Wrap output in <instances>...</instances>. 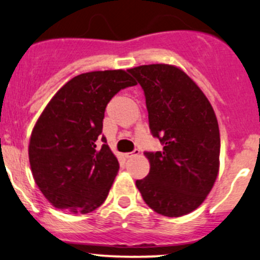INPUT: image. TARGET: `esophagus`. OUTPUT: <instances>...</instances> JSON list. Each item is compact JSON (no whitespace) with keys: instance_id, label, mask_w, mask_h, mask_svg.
Segmentation results:
<instances>
[{"instance_id":"1","label":"esophagus","mask_w":260,"mask_h":260,"mask_svg":"<svg viewBox=\"0 0 260 260\" xmlns=\"http://www.w3.org/2000/svg\"><path fill=\"white\" fill-rule=\"evenodd\" d=\"M139 153H141V150L139 149H136L133 150V152H131V153H127L125 154V156H127V158H133V156H137V155H139Z\"/></svg>"}]
</instances>
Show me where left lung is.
<instances>
[{
	"label": "left lung",
	"mask_w": 260,
	"mask_h": 260,
	"mask_svg": "<svg viewBox=\"0 0 260 260\" xmlns=\"http://www.w3.org/2000/svg\"><path fill=\"white\" fill-rule=\"evenodd\" d=\"M128 73L143 88L150 132L164 145L161 152L144 153L150 170L137 187L159 215H187L204 202L217 178L221 139L215 111L179 68L152 64Z\"/></svg>",
	"instance_id": "1"
}]
</instances>
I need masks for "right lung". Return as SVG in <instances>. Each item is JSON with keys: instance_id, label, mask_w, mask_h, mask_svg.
Segmentation results:
<instances>
[{"instance_id": "obj_1", "label": "right lung", "mask_w": 260, "mask_h": 260, "mask_svg": "<svg viewBox=\"0 0 260 260\" xmlns=\"http://www.w3.org/2000/svg\"><path fill=\"white\" fill-rule=\"evenodd\" d=\"M135 85L124 70L80 74L44 108L28 154L36 184L54 207L88 213L104 204L119 169L101 137L105 110L118 91Z\"/></svg>"}]
</instances>
